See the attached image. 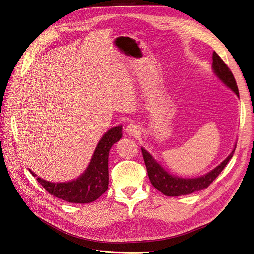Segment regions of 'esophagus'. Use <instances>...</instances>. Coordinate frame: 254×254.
Listing matches in <instances>:
<instances>
[{
	"mask_svg": "<svg viewBox=\"0 0 254 254\" xmlns=\"http://www.w3.org/2000/svg\"><path fill=\"white\" fill-rule=\"evenodd\" d=\"M126 132H127V135H129V136H137L138 134H140V128L135 124H129L126 127Z\"/></svg>",
	"mask_w": 254,
	"mask_h": 254,
	"instance_id": "obj_1",
	"label": "esophagus"
}]
</instances>
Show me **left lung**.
I'll use <instances>...</instances> for the list:
<instances>
[{
  "label": "left lung",
  "mask_w": 254,
  "mask_h": 254,
  "mask_svg": "<svg viewBox=\"0 0 254 254\" xmlns=\"http://www.w3.org/2000/svg\"><path fill=\"white\" fill-rule=\"evenodd\" d=\"M212 59H213V63H212L213 73H214V75L226 87H229L234 93H236V96L239 98V90H238L236 80L233 73L229 69V66L224 64V62L220 59V57L215 51L213 52ZM235 149H236V145L233 151L230 153V155L226 157L220 165H218L212 171L208 172L207 174L196 178H182L179 176L170 174L169 172H167L162 167V165H159V163L156 162V159H154V157L147 150L141 147L146 169H147L148 177L152 185L156 190H158L162 193L168 196H179V195L190 194V193H193L194 191L207 189L208 186L220 174L221 171L224 169V167L231 161V158L234 155Z\"/></svg>",
  "instance_id": "left-lung-1"
}]
</instances>
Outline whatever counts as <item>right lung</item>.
Returning a JSON list of instances; mask_svg holds the SVG:
<instances>
[{"label":"right lung","mask_w":254,"mask_h":254,"mask_svg":"<svg viewBox=\"0 0 254 254\" xmlns=\"http://www.w3.org/2000/svg\"><path fill=\"white\" fill-rule=\"evenodd\" d=\"M123 137V127L117 126L105 132L99 141L86 170L77 179L66 182H50L37 177L38 182L52 195L69 203L88 204L98 199L108 189V157L114 143Z\"/></svg>","instance_id":"obj_1"}]
</instances>
